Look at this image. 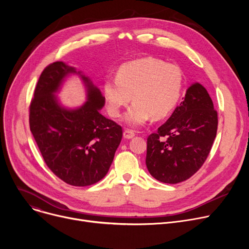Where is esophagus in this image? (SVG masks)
I'll return each mask as SVG.
<instances>
[{"instance_id":"34e87169","label":"esophagus","mask_w":249,"mask_h":249,"mask_svg":"<svg viewBox=\"0 0 249 249\" xmlns=\"http://www.w3.org/2000/svg\"><path fill=\"white\" fill-rule=\"evenodd\" d=\"M123 135H124V137H125V138H127V139H130V138L134 137L135 133H134L133 130H130V129H125V130H124V132H123Z\"/></svg>"}]
</instances>
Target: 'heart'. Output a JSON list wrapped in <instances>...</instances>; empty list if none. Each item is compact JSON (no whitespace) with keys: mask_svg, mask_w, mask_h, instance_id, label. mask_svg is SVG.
Masks as SVG:
<instances>
[{"mask_svg":"<svg viewBox=\"0 0 249 249\" xmlns=\"http://www.w3.org/2000/svg\"><path fill=\"white\" fill-rule=\"evenodd\" d=\"M184 76L175 64L152 57L130 61L117 71L116 77H107L103 94L113 118L119 117L122 108L135 102L124 119L130 126L145 124L150 117L162 119L171 113L180 98Z\"/></svg>","mask_w":249,"mask_h":249,"instance_id":"b5f03b06","label":"heart"}]
</instances>
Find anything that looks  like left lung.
Instances as JSON below:
<instances>
[{"label": "left lung", "mask_w": 249, "mask_h": 249, "mask_svg": "<svg viewBox=\"0 0 249 249\" xmlns=\"http://www.w3.org/2000/svg\"><path fill=\"white\" fill-rule=\"evenodd\" d=\"M217 127L218 114L207 89L192 85L167 121L147 137L149 174L165 184L190 178L210 153Z\"/></svg>", "instance_id": "1"}]
</instances>
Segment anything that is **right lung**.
<instances>
[{
	"label": "right lung",
	"mask_w": 249,
	"mask_h": 249,
	"mask_svg": "<svg viewBox=\"0 0 249 249\" xmlns=\"http://www.w3.org/2000/svg\"><path fill=\"white\" fill-rule=\"evenodd\" d=\"M71 72L76 71L62 61L43 70L29 106V125L50 171L69 185L86 187L107 175L123 130L100 113L105 98L84 75L88 88L85 105L75 110L60 106L54 93Z\"/></svg>",
	"instance_id": "right-lung-1"
}]
</instances>
